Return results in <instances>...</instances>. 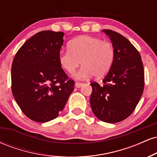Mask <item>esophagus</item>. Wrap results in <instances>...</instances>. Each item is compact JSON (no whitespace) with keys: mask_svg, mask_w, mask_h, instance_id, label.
<instances>
[{"mask_svg":"<svg viewBox=\"0 0 157 157\" xmlns=\"http://www.w3.org/2000/svg\"><path fill=\"white\" fill-rule=\"evenodd\" d=\"M82 86H84V83H82V82H75V86H76L77 88H80L82 87Z\"/></svg>","mask_w":157,"mask_h":157,"instance_id":"34e87169","label":"esophagus"}]
</instances>
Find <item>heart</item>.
<instances>
[{
    "mask_svg": "<svg viewBox=\"0 0 157 157\" xmlns=\"http://www.w3.org/2000/svg\"><path fill=\"white\" fill-rule=\"evenodd\" d=\"M68 51L60 52L58 61L60 67L71 74L80 66L76 78L83 80L94 75L101 77L109 71L114 60L115 50L112 43L92 36H80L68 44Z\"/></svg>",
    "mask_w": 157,
    "mask_h": 157,
    "instance_id": "heart-1",
    "label": "heart"
}]
</instances>
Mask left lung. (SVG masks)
Wrapping results in <instances>:
<instances>
[{
	"instance_id": "left-lung-1",
	"label": "left lung",
	"mask_w": 157,
	"mask_h": 157,
	"mask_svg": "<svg viewBox=\"0 0 157 157\" xmlns=\"http://www.w3.org/2000/svg\"><path fill=\"white\" fill-rule=\"evenodd\" d=\"M102 31L114 47V60L102 86L97 82L91 83L90 103L99 120L115 123L134 111L143 93L145 74L141 56L130 41L112 30Z\"/></svg>"
}]
</instances>
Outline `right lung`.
Masks as SVG:
<instances>
[{
	"label": "right lung",
	"mask_w": 157,
	"mask_h": 157,
	"mask_svg": "<svg viewBox=\"0 0 157 157\" xmlns=\"http://www.w3.org/2000/svg\"><path fill=\"white\" fill-rule=\"evenodd\" d=\"M64 33L42 31L27 40L12 64V91L28 118L46 122L58 117L75 81L60 67L58 55Z\"/></svg>",
	"instance_id": "obj_1"
}]
</instances>
